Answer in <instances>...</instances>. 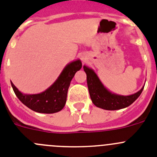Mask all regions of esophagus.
I'll return each mask as SVG.
<instances>
[{"label": "esophagus", "instance_id": "obj_1", "mask_svg": "<svg viewBox=\"0 0 157 157\" xmlns=\"http://www.w3.org/2000/svg\"><path fill=\"white\" fill-rule=\"evenodd\" d=\"M86 59H87V56H86L85 54H82V55H81V60H82V61H86Z\"/></svg>", "mask_w": 157, "mask_h": 157}]
</instances>
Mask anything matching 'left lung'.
<instances>
[{"instance_id": "8db88e82", "label": "left lung", "mask_w": 157, "mask_h": 157, "mask_svg": "<svg viewBox=\"0 0 157 157\" xmlns=\"http://www.w3.org/2000/svg\"><path fill=\"white\" fill-rule=\"evenodd\" d=\"M83 68L87 76V85L93 104L104 110H120L128 107L137 100L144 89L143 86L139 92L130 96H121L112 93L105 88L93 69L86 65L83 66Z\"/></svg>"}]
</instances>
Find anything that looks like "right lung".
<instances>
[{
  "mask_svg": "<svg viewBox=\"0 0 157 157\" xmlns=\"http://www.w3.org/2000/svg\"><path fill=\"white\" fill-rule=\"evenodd\" d=\"M82 66L80 60L69 63L54 84L38 94H23L11 82V86L18 100L33 111L43 113H57L64 108L71 79Z\"/></svg>",
  "mask_w": 157,
  "mask_h": 157,
  "instance_id": "add662e5",
  "label": "right lung"
}]
</instances>
